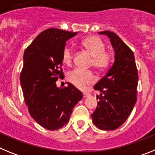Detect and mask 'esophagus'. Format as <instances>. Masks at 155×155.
Segmentation results:
<instances>
[{
    "mask_svg": "<svg viewBox=\"0 0 155 155\" xmlns=\"http://www.w3.org/2000/svg\"><path fill=\"white\" fill-rule=\"evenodd\" d=\"M88 96H89V94H87V93H84L83 94V98H87Z\"/></svg>",
    "mask_w": 155,
    "mask_h": 155,
    "instance_id": "34e87169",
    "label": "esophagus"
}]
</instances>
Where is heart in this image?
<instances>
[{
  "label": "heart",
  "instance_id": "b5f03b06",
  "mask_svg": "<svg viewBox=\"0 0 155 155\" xmlns=\"http://www.w3.org/2000/svg\"><path fill=\"white\" fill-rule=\"evenodd\" d=\"M81 45L91 56V64L98 70L107 68L110 63L111 56L105 51V43L96 35H89L81 42ZM74 53L70 46H67L62 53V61L66 65H71L73 61ZM67 80L74 87L80 90H84L87 86L94 83V78L90 71L74 69L67 74Z\"/></svg>",
  "mask_w": 155,
  "mask_h": 155
}]
</instances>
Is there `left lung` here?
I'll return each instance as SVG.
<instances>
[{
	"mask_svg": "<svg viewBox=\"0 0 155 155\" xmlns=\"http://www.w3.org/2000/svg\"><path fill=\"white\" fill-rule=\"evenodd\" d=\"M114 50V63L107 74L94 86L101 92L91 114L93 124L103 130L119 128L127 120L137 102L138 73L132 50L116 33L103 31Z\"/></svg>",
	"mask_w": 155,
	"mask_h": 155,
	"instance_id": "1",
	"label": "left lung"
}]
</instances>
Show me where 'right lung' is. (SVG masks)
<instances>
[{
    "mask_svg": "<svg viewBox=\"0 0 155 155\" xmlns=\"http://www.w3.org/2000/svg\"><path fill=\"white\" fill-rule=\"evenodd\" d=\"M78 32L59 28L42 31L27 47L20 75L25 102L30 115L42 127L55 130L69 121L72 110L83 97L73 84L57 87L64 78L62 53L66 42Z\"/></svg>",
    "mask_w": 155,
    "mask_h": 155,
    "instance_id": "obj_1",
    "label": "right lung"
}]
</instances>
